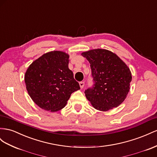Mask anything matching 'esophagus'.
I'll return each mask as SVG.
<instances>
[{"label": "esophagus", "instance_id": "34e87169", "mask_svg": "<svg viewBox=\"0 0 157 157\" xmlns=\"http://www.w3.org/2000/svg\"><path fill=\"white\" fill-rule=\"evenodd\" d=\"M79 85H80V88H82L83 87H84V82H79Z\"/></svg>", "mask_w": 157, "mask_h": 157}]
</instances>
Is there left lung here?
<instances>
[{"mask_svg": "<svg viewBox=\"0 0 157 157\" xmlns=\"http://www.w3.org/2000/svg\"><path fill=\"white\" fill-rule=\"evenodd\" d=\"M90 64L93 84L85 90L93 107L108 111L120 105L130 89L131 73L116 54L106 49H94L82 53Z\"/></svg>", "mask_w": 157, "mask_h": 157, "instance_id": "left-lung-1", "label": "left lung"}]
</instances>
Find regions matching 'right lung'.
<instances>
[{
  "mask_svg": "<svg viewBox=\"0 0 157 157\" xmlns=\"http://www.w3.org/2000/svg\"><path fill=\"white\" fill-rule=\"evenodd\" d=\"M69 56L51 52L29 65L25 83L29 96L41 108L56 112L65 106L71 94L80 88L69 69Z\"/></svg>",
  "mask_w": 157,
  "mask_h": 157,
  "instance_id": "obj_1",
  "label": "right lung"
}]
</instances>
